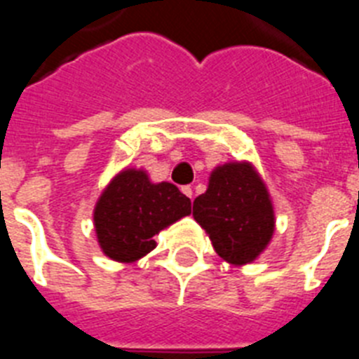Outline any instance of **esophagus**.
<instances>
[{"label":"esophagus","instance_id":"esophagus-1","mask_svg":"<svg viewBox=\"0 0 359 359\" xmlns=\"http://www.w3.org/2000/svg\"><path fill=\"white\" fill-rule=\"evenodd\" d=\"M182 193L186 195V197L193 198V188H191V186H182Z\"/></svg>","mask_w":359,"mask_h":359}]
</instances>
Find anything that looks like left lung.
I'll return each instance as SVG.
<instances>
[{
    "label": "left lung",
    "instance_id": "1",
    "mask_svg": "<svg viewBox=\"0 0 359 359\" xmlns=\"http://www.w3.org/2000/svg\"><path fill=\"white\" fill-rule=\"evenodd\" d=\"M193 217L210 235L218 257L233 266L257 260L274 233V210L266 184L249 162H227L211 171Z\"/></svg>",
    "mask_w": 359,
    "mask_h": 359
}]
</instances>
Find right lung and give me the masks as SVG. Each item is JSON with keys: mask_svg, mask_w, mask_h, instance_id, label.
I'll list each match as a JSON object with an SVG mask.
<instances>
[{"mask_svg": "<svg viewBox=\"0 0 359 359\" xmlns=\"http://www.w3.org/2000/svg\"><path fill=\"white\" fill-rule=\"evenodd\" d=\"M191 213V201L175 184L149 180L144 170L128 168L110 180L93 210L102 253L132 264L154 251L155 235Z\"/></svg>", "mask_w": 359, "mask_h": 359, "instance_id": "obj_1", "label": "right lung"}]
</instances>
